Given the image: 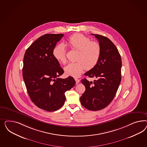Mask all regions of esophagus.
<instances>
[{"label": "esophagus", "mask_w": 147, "mask_h": 147, "mask_svg": "<svg viewBox=\"0 0 147 147\" xmlns=\"http://www.w3.org/2000/svg\"><path fill=\"white\" fill-rule=\"evenodd\" d=\"M74 79L76 80V84H78L80 82V80H79V79H78V78H74Z\"/></svg>", "instance_id": "esophagus-1"}]
</instances>
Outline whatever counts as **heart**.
Masks as SVG:
<instances>
[{"mask_svg": "<svg viewBox=\"0 0 147 147\" xmlns=\"http://www.w3.org/2000/svg\"><path fill=\"white\" fill-rule=\"evenodd\" d=\"M67 43L71 49L78 51L76 61L69 63L64 68L67 76L78 77L85 68L90 69L97 64L101 53V48L98 42L91 41L90 38L82 34L76 33L67 39ZM53 55L62 64L67 62L66 49L62 43L54 46Z\"/></svg>", "mask_w": 147, "mask_h": 147, "instance_id": "1", "label": "heart"}]
</instances>
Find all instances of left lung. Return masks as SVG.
Returning a JSON list of instances; mask_svg holds the SVG:
<instances>
[{
  "mask_svg": "<svg viewBox=\"0 0 147 147\" xmlns=\"http://www.w3.org/2000/svg\"><path fill=\"white\" fill-rule=\"evenodd\" d=\"M92 35L98 41L101 53L97 64L85 73L95 80L92 82L85 78L81 81L86 90L80 97V102L86 109L96 111L107 107L115 96L121 81L122 60L111 40L101 35Z\"/></svg>",
  "mask_w": 147,
  "mask_h": 147,
  "instance_id": "8db88e82",
  "label": "left lung"
}]
</instances>
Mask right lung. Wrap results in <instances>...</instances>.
<instances>
[{
    "label": "right lung",
    "instance_id": "1",
    "mask_svg": "<svg viewBox=\"0 0 147 147\" xmlns=\"http://www.w3.org/2000/svg\"><path fill=\"white\" fill-rule=\"evenodd\" d=\"M63 34L41 36L26 49L24 57L22 76L33 102L48 111H57L66 100L65 92L76 84L71 76L61 79L64 73L53 49Z\"/></svg>",
    "mask_w": 147,
    "mask_h": 147
}]
</instances>
